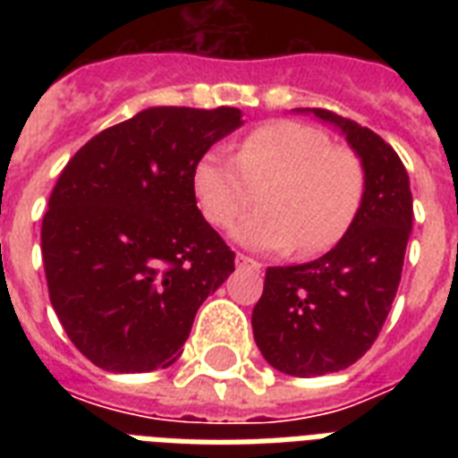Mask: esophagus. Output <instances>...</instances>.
Instances as JSON below:
<instances>
[{
	"label": "esophagus",
	"mask_w": 458,
	"mask_h": 458,
	"mask_svg": "<svg viewBox=\"0 0 458 458\" xmlns=\"http://www.w3.org/2000/svg\"><path fill=\"white\" fill-rule=\"evenodd\" d=\"M235 266L237 268H251V271H259V268H261V264H259V261H254L251 257H244V254H237Z\"/></svg>",
	"instance_id": "obj_1"
}]
</instances>
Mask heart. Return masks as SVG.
Instances as JSON below:
<instances>
[{
    "instance_id": "heart-1",
    "label": "heart",
    "mask_w": 458,
    "mask_h": 458,
    "mask_svg": "<svg viewBox=\"0 0 458 458\" xmlns=\"http://www.w3.org/2000/svg\"><path fill=\"white\" fill-rule=\"evenodd\" d=\"M201 214L216 228H228L254 204L233 237L259 251L316 257L340 242L363 199V168L349 149L330 147L318 128L276 121L251 131L235 158L208 149L192 171Z\"/></svg>"
}]
</instances>
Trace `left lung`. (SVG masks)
I'll return each mask as SVG.
<instances>
[{"label": "left lung", "mask_w": 458, "mask_h": 458, "mask_svg": "<svg viewBox=\"0 0 458 458\" xmlns=\"http://www.w3.org/2000/svg\"><path fill=\"white\" fill-rule=\"evenodd\" d=\"M294 111L337 128L363 168L361 207L340 242L309 264L268 268L251 311L266 361L313 377L349 369L376 342L402 280L413 199L402 158L380 135L333 111Z\"/></svg>", "instance_id": "left-lung-1"}]
</instances>
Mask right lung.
Instances as JSON below:
<instances>
[{
    "instance_id": "add662e5",
    "label": "right lung",
    "mask_w": 458,
    "mask_h": 458,
    "mask_svg": "<svg viewBox=\"0 0 458 458\" xmlns=\"http://www.w3.org/2000/svg\"><path fill=\"white\" fill-rule=\"evenodd\" d=\"M233 106H152L106 128L61 171L42 218L54 311L111 373L168 369L235 254L197 208V161L242 125Z\"/></svg>"
}]
</instances>
